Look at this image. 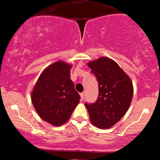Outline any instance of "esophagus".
<instances>
[{"label": "esophagus", "instance_id": "34e87169", "mask_svg": "<svg viewBox=\"0 0 160 160\" xmlns=\"http://www.w3.org/2000/svg\"><path fill=\"white\" fill-rule=\"evenodd\" d=\"M80 94L81 99L83 100V99H84V98H85V93H84V92H82V93H80Z\"/></svg>", "mask_w": 160, "mask_h": 160}]
</instances>
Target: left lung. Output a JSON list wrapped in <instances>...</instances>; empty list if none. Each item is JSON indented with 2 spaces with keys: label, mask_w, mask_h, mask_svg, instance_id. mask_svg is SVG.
I'll return each mask as SVG.
<instances>
[{
  "label": "left lung",
  "mask_w": 160,
  "mask_h": 160,
  "mask_svg": "<svg viewBox=\"0 0 160 160\" xmlns=\"http://www.w3.org/2000/svg\"><path fill=\"white\" fill-rule=\"evenodd\" d=\"M88 64L98 81L99 96L93 104L85 105L94 126L101 129L109 128L128 111L133 94L132 83L112 59L101 57Z\"/></svg>",
  "instance_id": "1"
}]
</instances>
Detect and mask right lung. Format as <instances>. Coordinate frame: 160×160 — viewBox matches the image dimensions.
<instances>
[{
  "label": "right lung",
  "mask_w": 160,
  "mask_h": 160,
  "mask_svg": "<svg viewBox=\"0 0 160 160\" xmlns=\"http://www.w3.org/2000/svg\"><path fill=\"white\" fill-rule=\"evenodd\" d=\"M72 65L58 61L40 75L31 94L32 104L40 117L54 126L67 122L79 104L80 97L70 79Z\"/></svg>",
  "instance_id": "1"
}]
</instances>
